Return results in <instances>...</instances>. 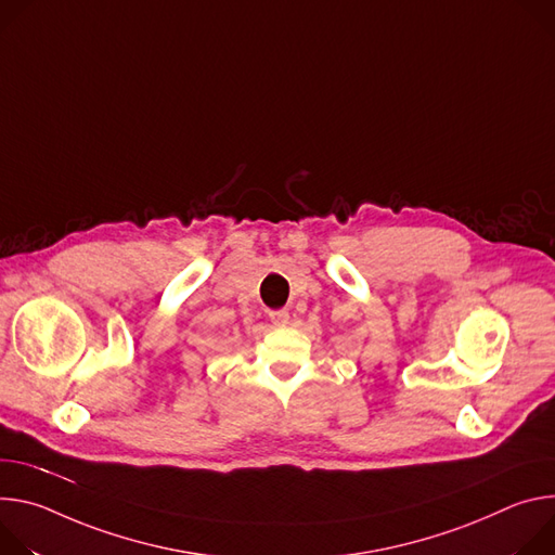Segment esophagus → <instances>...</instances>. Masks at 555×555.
I'll use <instances>...</instances> for the list:
<instances>
[{
  "mask_svg": "<svg viewBox=\"0 0 555 555\" xmlns=\"http://www.w3.org/2000/svg\"><path fill=\"white\" fill-rule=\"evenodd\" d=\"M269 318H271V322H273L275 326H286V324H288V320H291V315H288V311H286V309L271 311V313H269Z\"/></svg>",
  "mask_w": 555,
  "mask_h": 555,
  "instance_id": "obj_1",
  "label": "esophagus"
}]
</instances>
